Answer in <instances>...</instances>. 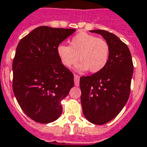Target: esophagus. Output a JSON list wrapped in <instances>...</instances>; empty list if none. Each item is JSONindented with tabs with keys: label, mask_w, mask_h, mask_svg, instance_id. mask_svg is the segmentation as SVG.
Here are the masks:
<instances>
[{
	"label": "esophagus",
	"mask_w": 147,
	"mask_h": 147,
	"mask_svg": "<svg viewBox=\"0 0 147 147\" xmlns=\"http://www.w3.org/2000/svg\"><path fill=\"white\" fill-rule=\"evenodd\" d=\"M80 76L74 75V80H75V85L76 86H79L80 85Z\"/></svg>",
	"instance_id": "esophagus-1"
}]
</instances>
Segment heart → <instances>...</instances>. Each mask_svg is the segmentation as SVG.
<instances>
[{
	"mask_svg": "<svg viewBox=\"0 0 147 147\" xmlns=\"http://www.w3.org/2000/svg\"><path fill=\"white\" fill-rule=\"evenodd\" d=\"M60 62L67 67L74 66L79 60V71L89 70L92 73L102 70L108 62L109 44L105 39L80 32L71 39L70 46L60 44L56 49Z\"/></svg>",
	"mask_w": 147,
	"mask_h": 147,
	"instance_id": "heart-1",
	"label": "heart"
}]
</instances>
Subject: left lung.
Returning <instances> with one entry per match:
<instances>
[{"mask_svg":"<svg viewBox=\"0 0 147 147\" xmlns=\"http://www.w3.org/2000/svg\"><path fill=\"white\" fill-rule=\"evenodd\" d=\"M91 32L102 35L107 41L110 56L102 70L80 77L81 104L89 122L102 125L115 118L127 103L134 65L127 45L115 35L105 30Z\"/></svg>","mask_w":147,"mask_h":147,"instance_id":"1","label":"left lung"}]
</instances>
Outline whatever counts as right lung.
<instances>
[{
  "label": "right lung",
  "mask_w": 147,
  "mask_h": 147,
  "mask_svg": "<svg viewBox=\"0 0 147 147\" xmlns=\"http://www.w3.org/2000/svg\"><path fill=\"white\" fill-rule=\"evenodd\" d=\"M75 29L40 26L23 37L13 61V90L24 112L49 123L62 113L61 100L74 86V75L62 64L57 46Z\"/></svg>",
  "instance_id": "obj_1"
}]
</instances>
